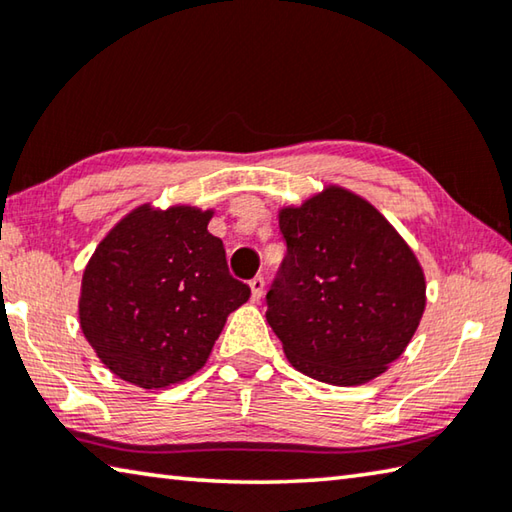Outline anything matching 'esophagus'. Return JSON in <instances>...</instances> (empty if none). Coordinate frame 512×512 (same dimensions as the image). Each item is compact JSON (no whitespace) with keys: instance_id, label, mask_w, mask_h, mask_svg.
<instances>
[{"instance_id":"34e87169","label":"esophagus","mask_w":512,"mask_h":512,"mask_svg":"<svg viewBox=\"0 0 512 512\" xmlns=\"http://www.w3.org/2000/svg\"><path fill=\"white\" fill-rule=\"evenodd\" d=\"M249 288H251V301H261L263 292H265L263 276H256V279H251V281H249Z\"/></svg>"}]
</instances>
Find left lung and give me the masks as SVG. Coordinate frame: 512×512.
Here are the masks:
<instances>
[{
  "instance_id": "8db88e82",
  "label": "left lung",
  "mask_w": 512,
  "mask_h": 512,
  "mask_svg": "<svg viewBox=\"0 0 512 512\" xmlns=\"http://www.w3.org/2000/svg\"><path fill=\"white\" fill-rule=\"evenodd\" d=\"M285 256L267 324L294 369L357 387L405 353L427 303L425 272L396 227L344 186L281 206Z\"/></svg>"
}]
</instances>
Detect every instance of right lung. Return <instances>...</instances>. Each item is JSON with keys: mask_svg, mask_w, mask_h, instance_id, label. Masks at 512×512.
<instances>
[{"mask_svg": "<svg viewBox=\"0 0 512 512\" xmlns=\"http://www.w3.org/2000/svg\"><path fill=\"white\" fill-rule=\"evenodd\" d=\"M213 209L141 204L107 231L80 283L78 319L116 378L166 389L209 360L227 317L249 299L233 279Z\"/></svg>", "mask_w": 512, "mask_h": 512, "instance_id": "1", "label": "right lung"}]
</instances>
